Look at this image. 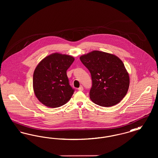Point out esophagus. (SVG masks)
I'll return each instance as SVG.
<instances>
[{
    "instance_id": "esophagus-1",
    "label": "esophagus",
    "mask_w": 158,
    "mask_h": 158,
    "mask_svg": "<svg viewBox=\"0 0 158 158\" xmlns=\"http://www.w3.org/2000/svg\"><path fill=\"white\" fill-rule=\"evenodd\" d=\"M78 90H80V91H82L83 90V86H80L79 88H78Z\"/></svg>"
}]
</instances>
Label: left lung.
I'll use <instances>...</instances> for the list:
<instances>
[{"instance_id":"8db88e82","label":"left lung","mask_w":158,"mask_h":158,"mask_svg":"<svg viewBox=\"0 0 158 158\" xmlns=\"http://www.w3.org/2000/svg\"><path fill=\"white\" fill-rule=\"evenodd\" d=\"M80 60L91 75L92 101L105 107L119 103L127 94L130 84L123 61L114 54L96 50L81 56Z\"/></svg>"}]
</instances>
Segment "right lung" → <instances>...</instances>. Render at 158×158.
<instances>
[{"label": "right lung", "instance_id": "1", "mask_svg": "<svg viewBox=\"0 0 158 158\" xmlns=\"http://www.w3.org/2000/svg\"><path fill=\"white\" fill-rule=\"evenodd\" d=\"M74 60L71 56L55 53L39 63L33 75V89L40 102L57 108L70 99L75 90L69 85L66 71Z\"/></svg>", "mask_w": 158, "mask_h": 158}]
</instances>
